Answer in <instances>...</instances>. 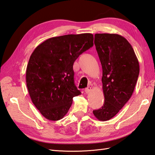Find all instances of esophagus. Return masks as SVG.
<instances>
[{
    "mask_svg": "<svg viewBox=\"0 0 155 155\" xmlns=\"http://www.w3.org/2000/svg\"><path fill=\"white\" fill-rule=\"evenodd\" d=\"M91 91H92V88L91 87H88L87 88H85V93H86L87 94L90 93Z\"/></svg>",
    "mask_w": 155,
    "mask_h": 155,
    "instance_id": "obj_1",
    "label": "esophagus"
}]
</instances>
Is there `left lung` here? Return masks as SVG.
Listing matches in <instances>:
<instances>
[{"mask_svg": "<svg viewBox=\"0 0 155 155\" xmlns=\"http://www.w3.org/2000/svg\"><path fill=\"white\" fill-rule=\"evenodd\" d=\"M94 45L103 68L104 103L93 110L98 120L107 121L130 99L139 74V63L132 46L117 34H95Z\"/></svg>", "mask_w": 155, "mask_h": 155, "instance_id": "1", "label": "left lung"}]
</instances>
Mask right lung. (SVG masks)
<instances>
[{"label":"right lung","mask_w":155,"mask_h":155,"mask_svg":"<svg viewBox=\"0 0 155 155\" xmlns=\"http://www.w3.org/2000/svg\"><path fill=\"white\" fill-rule=\"evenodd\" d=\"M93 35H67L46 40L31 55L26 82L32 103L50 120L68 113L72 98L81 94L74 82L73 64L93 46Z\"/></svg>","instance_id":"obj_1"}]
</instances>
